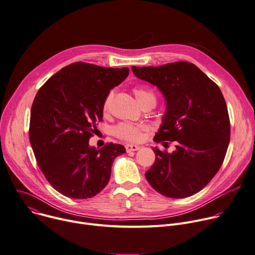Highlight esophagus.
<instances>
[{"instance_id":"34e87169","label":"esophagus","mask_w":255,"mask_h":255,"mask_svg":"<svg viewBox=\"0 0 255 255\" xmlns=\"http://www.w3.org/2000/svg\"><path fill=\"white\" fill-rule=\"evenodd\" d=\"M125 147H126V150H127L128 152H129V151H135V150H138V149L140 148V146L135 145V144H126Z\"/></svg>"}]
</instances>
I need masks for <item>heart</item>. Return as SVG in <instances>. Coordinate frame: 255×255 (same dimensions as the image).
<instances>
[{
	"label": "heart",
	"instance_id": "1",
	"mask_svg": "<svg viewBox=\"0 0 255 255\" xmlns=\"http://www.w3.org/2000/svg\"><path fill=\"white\" fill-rule=\"evenodd\" d=\"M134 95L140 104L141 107L144 106H152L154 107L156 103V97L154 92L146 87H135ZM114 99V91H110L109 95L106 97L104 101V110L108 111ZM147 129L144 124H133V123H120L115 126L113 131L114 134L121 138L123 140L127 141H139L142 137V133Z\"/></svg>",
	"mask_w": 255,
	"mask_h": 255
}]
</instances>
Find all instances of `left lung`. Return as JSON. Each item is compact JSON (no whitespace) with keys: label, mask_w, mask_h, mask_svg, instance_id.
Here are the masks:
<instances>
[{"label":"left lung","mask_w":255,"mask_h":255,"mask_svg":"<svg viewBox=\"0 0 255 255\" xmlns=\"http://www.w3.org/2000/svg\"><path fill=\"white\" fill-rule=\"evenodd\" d=\"M132 72L164 95L166 114L153 140L174 141L176 147L172 153L153 148L155 161L145 173L146 180L171 198L199 192L220 170L230 142V119L220 87L185 61L132 66Z\"/></svg>","instance_id":"obj_1"}]
</instances>
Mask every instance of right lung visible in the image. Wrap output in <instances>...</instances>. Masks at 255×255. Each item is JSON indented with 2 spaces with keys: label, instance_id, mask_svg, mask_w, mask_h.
Returning a JSON list of instances; mask_svg holds the SVG:
<instances>
[{
  "label": "right lung",
  "instance_id": "obj_1",
  "mask_svg": "<svg viewBox=\"0 0 255 255\" xmlns=\"http://www.w3.org/2000/svg\"><path fill=\"white\" fill-rule=\"evenodd\" d=\"M129 74L128 68L76 62L64 67L37 91L29 140L45 179L61 194L75 199L96 196L108 184L121 144L97 149L89 138L103 120L104 101Z\"/></svg>",
  "mask_w": 255,
  "mask_h": 255
}]
</instances>
